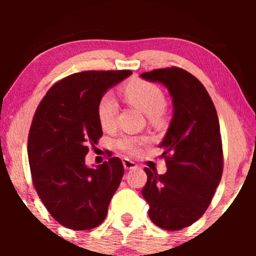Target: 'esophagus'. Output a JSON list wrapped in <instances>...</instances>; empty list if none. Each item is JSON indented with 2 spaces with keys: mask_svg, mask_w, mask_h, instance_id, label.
Returning a JSON list of instances; mask_svg holds the SVG:
<instances>
[{
  "mask_svg": "<svg viewBox=\"0 0 256 256\" xmlns=\"http://www.w3.org/2000/svg\"><path fill=\"white\" fill-rule=\"evenodd\" d=\"M122 165H124V168L125 170H134V168H137L136 164H134V161H131L130 158H122Z\"/></svg>",
  "mask_w": 256,
  "mask_h": 256,
  "instance_id": "34e87169",
  "label": "esophagus"
}]
</instances>
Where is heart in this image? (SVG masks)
Listing matches in <instances>:
<instances>
[{"label":"heart","mask_w":256,"mask_h":256,"mask_svg":"<svg viewBox=\"0 0 256 256\" xmlns=\"http://www.w3.org/2000/svg\"><path fill=\"white\" fill-rule=\"evenodd\" d=\"M126 101L144 113L150 122H161L164 110L166 106V98L158 86L150 82L142 79H134L125 85L122 90ZM116 116H118V104L116 98L110 95H104L100 100L98 104V118L104 130H112L116 126ZM146 142L143 136H132L122 134L116 140V148L126 154H137L140 148Z\"/></svg>","instance_id":"1"}]
</instances>
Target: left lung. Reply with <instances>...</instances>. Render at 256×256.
I'll use <instances>...</instances> for the list:
<instances>
[{"mask_svg":"<svg viewBox=\"0 0 256 256\" xmlns=\"http://www.w3.org/2000/svg\"><path fill=\"white\" fill-rule=\"evenodd\" d=\"M140 78L167 88L173 116L160 148L165 174L144 168L142 195L149 218L164 230L177 231L204 216L222 174V146L218 114L198 78L178 67L154 70Z\"/></svg>","mask_w":256,"mask_h":256,"instance_id":"left-lung-1","label":"left lung"}]
</instances>
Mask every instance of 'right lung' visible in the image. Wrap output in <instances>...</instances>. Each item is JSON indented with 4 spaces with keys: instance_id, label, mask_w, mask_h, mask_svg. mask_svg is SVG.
Segmentation results:
<instances>
[{
    "instance_id": "1",
    "label": "right lung",
    "mask_w": 256,
    "mask_h": 256,
    "mask_svg": "<svg viewBox=\"0 0 256 256\" xmlns=\"http://www.w3.org/2000/svg\"><path fill=\"white\" fill-rule=\"evenodd\" d=\"M131 71H85L64 78L46 92L28 134L32 182L52 216L72 230H90L106 219L124 166L119 158L88 167L89 146L102 126L98 104Z\"/></svg>"
}]
</instances>
